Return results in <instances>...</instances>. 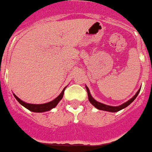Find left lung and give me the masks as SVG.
Here are the masks:
<instances>
[{"mask_svg": "<svg viewBox=\"0 0 152 152\" xmlns=\"http://www.w3.org/2000/svg\"><path fill=\"white\" fill-rule=\"evenodd\" d=\"M86 88L87 93H88V100H89L90 103H91V104L94 106V107H96L97 109H99V110L107 111V112H118V111L121 110V109H124V108L127 107L129 104H131V103H132V102H133L134 100L136 99V97H137L138 94H139L140 91V89L137 91V92L136 93V94H135V95L134 96L132 99H130L129 100H128L127 102H126V103H124V104L121 105V106H108V105H105V104H103V103H99V102L96 101V100H94L92 97H91V94H90L89 90H88V87L86 86Z\"/></svg>", "mask_w": 152, "mask_h": 152, "instance_id": "obj_1", "label": "left lung"}]
</instances>
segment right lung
<instances>
[{"label": "right lung", "mask_w": 152, "mask_h": 152, "mask_svg": "<svg viewBox=\"0 0 152 152\" xmlns=\"http://www.w3.org/2000/svg\"><path fill=\"white\" fill-rule=\"evenodd\" d=\"M65 88H64L62 92H61V94H60V95L58 96V97H57L55 100H53L51 102H49V103H43V104H31V103H25V102L22 101L20 99H19L15 94H14L16 100H17L22 105V106H24L25 108H26V109H28L29 111H31V112H46V111L50 110V109H53V108H55V106H57V104L59 103L60 100L62 99L63 96H64V91H65Z\"/></svg>", "instance_id": "1"}]
</instances>
